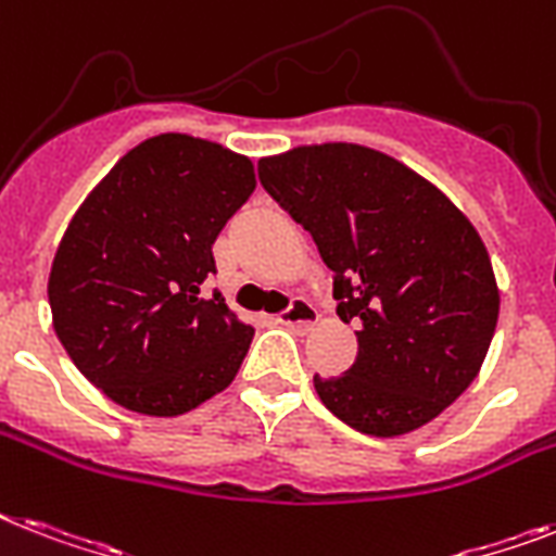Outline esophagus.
Returning a JSON list of instances; mask_svg holds the SVG:
<instances>
[{
  "label": "esophagus",
  "mask_w": 556,
  "mask_h": 556,
  "mask_svg": "<svg viewBox=\"0 0 556 556\" xmlns=\"http://www.w3.org/2000/svg\"><path fill=\"white\" fill-rule=\"evenodd\" d=\"M317 308L308 300H302V296L291 300V305L279 314V323L288 325V328H311V325H317Z\"/></svg>",
  "instance_id": "obj_1"
}]
</instances>
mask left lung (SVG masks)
<instances>
[{
  "label": "left lung",
  "instance_id": "left-lung-1",
  "mask_svg": "<svg viewBox=\"0 0 556 556\" xmlns=\"http://www.w3.org/2000/svg\"><path fill=\"white\" fill-rule=\"evenodd\" d=\"M260 182L314 237L337 314L359 325L349 371L314 377L325 408L371 437L431 422L471 386L497 328L480 233L428 179L351 142L265 156Z\"/></svg>",
  "mask_w": 556,
  "mask_h": 556
}]
</instances>
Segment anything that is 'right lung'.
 <instances>
[{"mask_svg":"<svg viewBox=\"0 0 556 556\" xmlns=\"http://www.w3.org/2000/svg\"><path fill=\"white\" fill-rule=\"evenodd\" d=\"M254 165L188 134L128 151L76 211L48 279L67 356L122 408L176 417L231 386L254 328L219 291L214 242L254 193Z\"/></svg>","mask_w":556,"mask_h":556,"instance_id":"add662e5","label":"right lung"}]
</instances>
